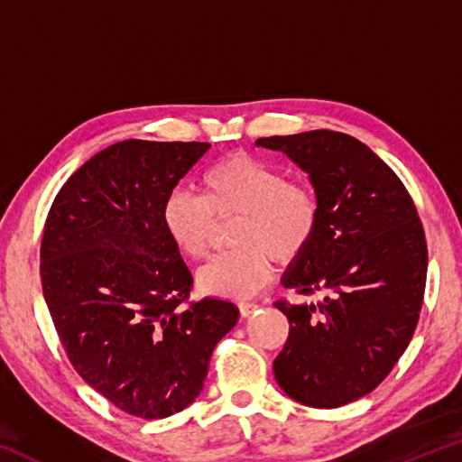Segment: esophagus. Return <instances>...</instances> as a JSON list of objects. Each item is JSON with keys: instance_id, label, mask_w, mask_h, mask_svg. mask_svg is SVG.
Listing matches in <instances>:
<instances>
[{"instance_id": "1", "label": "esophagus", "mask_w": 462, "mask_h": 462, "mask_svg": "<svg viewBox=\"0 0 462 462\" xmlns=\"http://www.w3.org/2000/svg\"><path fill=\"white\" fill-rule=\"evenodd\" d=\"M256 308H259V306H256V303H246V301L238 303V310H240V316H242V318H248Z\"/></svg>"}]
</instances>
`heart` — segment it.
Wrapping results in <instances>:
<instances>
[{
  "instance_id": "obj_1",
  "label": "heart",
  "mask_w": 462,
  "mask_h": 462,
  "mask_svg": "<svg viewBox=\"0 0 462 462\" xmlns=\"http://www.w3.org/2000/svg\"><path fill=\"white\" fill-rule=\"evenodd\" d=\"M199 183L201 198L173 191L162 201V228L179 253L203 259L212 245L214 220L240 216L232 236L238 250L199 271L201 293L246 300L271 281V259L287 267L314 245L322 220L316 191L287 181L283 171L269 162L232 152L206 169Z\"/></svg>"
}]
</instances>
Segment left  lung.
<instances>
[{
    "mask_svg": "<svg viewBox=\"0 0 462 462\" xmlns=\"http://www.w3.org/2000/svg\"><path fill=\"white\" fill-rule=\"evenodd\" d=\"M306 171L322 208L314 245L281 277L319 303L277 301L289 319L273 363L279 387L310 408H340L379 385L416 330L428 248L408 189L393 171L342 132L259 138Z\"/></svg>",
    "mask_w": 462,
    "mask_h": 462,
    "instance_id": "obj_1",
    "label": "left lung"
}]
</instances>
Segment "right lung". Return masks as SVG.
Returning <instances> with one entry per match:
<instances>
[{
	"mask_svg": "<svg viewBox=\"0 0 462 462\" xmlns=\"http://www.w3.org/2000/svg\"><path fill=\"white\" fill-rule=\"evenodd\" d=\"M209 143L124 140L60 187L44 224L41 277L69 361L130 416L159 420L195 402L232 301L181 308L191 273L161 222L167 195Z\"/></svg>",
	"mask_w": 462,
	"mask_h": 462,
	"instance_id": "right-lung-1",
	"label": "right lung"
}]
</instances>
